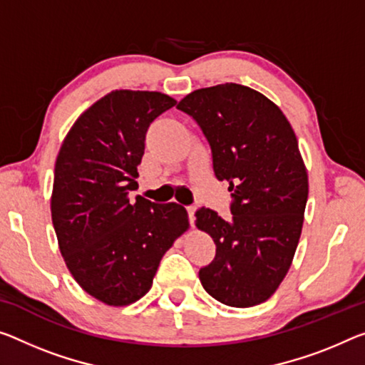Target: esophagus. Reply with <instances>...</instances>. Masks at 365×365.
I'll return each instance as SVG.
<instances>
[{
    "label": "esophagus",
    "instance_id": "34e87169",
    "mask_svg": "<svg viewBox=\"0 0 365 365\" xmlns=\"http://www.w3.org/2000/svg\"><path fill=\"white\" fill-rule=\"evenodd\" d=\"M187 215H189V222H190V225H192L194 227V220H195V207H192V205H190V207H187Z\"/></svg>",
    "mask_w": 365,
    "mask_h": 365
}]
</instances>
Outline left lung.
<instances>
[{
	"instance_id": "1",
	"label": "left lung",
	"mask_w": 365,
	"mask_h": 365,
	"mask_svg": "<svg viewBox=\"0 0 365 365\" xmlns=\"http://www.w3.org/2000/svg\"><path fill=\"white\" fill-rule=\"evenodd\" d=\"M176 108L197 122L233 199L230 220L195 212L217 246L199 271L202 287L228 307L262 304L292 264L304 225L308 176L294 128L264 94L237 83L197 89Z\"/></svg>"
}]
</instances>
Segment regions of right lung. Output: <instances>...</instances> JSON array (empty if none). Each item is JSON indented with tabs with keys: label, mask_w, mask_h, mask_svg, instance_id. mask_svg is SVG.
Listing matches in <instances>:
<instances>
[{
	"label": "right lung",
	"mask_w": 365,
	"mask_h": 365,
	"mask_svg": "<svg viewBox=\"0 0 365 365\" xmlns=\"http://www.w3.org/2000/svg\"><path fill=\"white\" fill-rule=\"evenodd\" d=\"M175 104L163 93L115 89L78 117L58 151L50 210L60 253L80 287L106 305L142 299L189 227L182 205L130 197L148 127Z\"/></svg>",
	"instance_id": "right-lung-1"
}]
</instances>
